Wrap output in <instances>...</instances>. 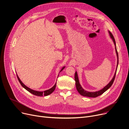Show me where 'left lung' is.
Returning a JSON list of instances; mask_svg holds the SVG:
<instances>
[{
  "instance_id": "8db88e82",
  "label": "left lung",
  "mask_w": 129,
  "mask_h": 129,
  "mask_svg": "<svg viewBox=\"0 0 129 129\" xmlns=\"http://www.w3.org/2000/svg\"><path fill=\"white\" fill-rule=\"evenodd\" d=\"M109 33L110 36L111 37V38L112 39L113 43L115 45V50H116V55H117V67L116 69V71L115 73V74L114 75V77L113 78V79L111 80V81L109 83V84H108L105 87H104L102 89L98 90V91H86L85 90H84L82 87L81 85L80 84L79 81V79H78V74L77 72H76L75 73V80L76 81V88L78 90V91L79 92V93L80 94L83 96H85V97H92V98H95L101 95H102L103 93H104L105 91H107L113 84L114 81L115 80V76H116V71H117V67H118V52L117 51V48H116V42L115 40L114 39V38L113 36V34H112V33L110 31H108Z\"/></svg>"
}]
</instances>
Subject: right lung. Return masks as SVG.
<instances>
[{
    "instance_id": "obj_1",
    "label": "right lung",
    "mask_w": 129,
    "mask_h": 129,
    "mask_svg": "<svg viewBox=\"0 0 129 129\" xmlns=\"http://www.w3.org/2000/svg\"><path fill=\"white\" fill-rule=\"evenodd\" d=\"M65 66H64L63 67V68L61 69V71L60 72H61L65 68ZM17 79L19 82V83H20V84L21 85V86L24 87L25 89H26L27 91H28L29 92H30V93H32V94H33L34 95H36V96H48L50 94H51V93L54 90L55 88V87H56V82L55 83V84L54 85V86L51 87V88L48 89V90H45L44 91H37V90H33L30 88H29L28 87H27V86H26L24 83H23L20 80V79L19 78L18 76H17Z\"/></svg>"
}]
</instances>
